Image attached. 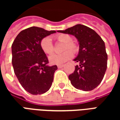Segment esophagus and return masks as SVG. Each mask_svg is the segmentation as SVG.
Here are the masks:
<instances>
[{
	"label": "esophagus",
	"mask_w": 120,
	"mask_h": 120,
	"mask_svg": "<svg viewBox=\"0 0 120 120\" xmlns=\"http://www.w3.org/2000/svg\"><path fill=\"white\" fill-rule=\"evenodd\" d=\"M57 67L58 68H62L64 67V65H58Z\"/></svg>",
	"instance_id": "34e87169"
}]
</instances>
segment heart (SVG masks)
Listing matches in <instances>:
<instances>
[{
    "label": "heart",
    "instance_id": "heart-1",
    "mask_svg": "<svg viewBox=\"0 0 120 120\" xmlns=\"http://www.w3.org/2000/svg\"><path fill=\"white\" fill-rule=\"evenodd\" d=\"M55 38L58 42L64 43L65 45L63 48V51L64 52L62 54H53L49 57V60L52 64L54 65H60L62 64L68 60H70L73 57V52H76L78 50V47L75 44L72 42V38L70 35L67 34H60L56 35ZM40 47L42 51L48 55H51L54 51V46L52 44V40L50 37H45L40 42ZM67 51H66V50ZM66 51L65 52V51ZM72 50V52L71 51Z\"/></svg>",
    "mask_w": 120,
    "mask_h": 120
}]
</instances>
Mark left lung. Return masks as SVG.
Segmentation results:
<instances>
[{
  "label": "left lung",
  "mask_w": 120,
  "mask_h": 120,
  "mask_svg": "<svg viewBox=\"0 0 120 120\" xmlns=\"http://www.w3.org/2000/svg\"><path fill=\"white\" fill-rule=\"evenodd\" d=\"M59 33L73 35L79 44V51L74 61L79 63L69 76L76 89L89 91L101 83L105 73L107 55L105 45L96 32L84 25L76 24Z\"/></svg>",
  "instance_id": "1"
}]
</instances>
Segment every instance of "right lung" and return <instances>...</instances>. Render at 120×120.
Wrapping results in <instances>:
<instances>
[{"label":"right lung","instance_id":"right-lung-1","mask_svg":"<svg viewBox=\"0 0 120 120\" xmlns=\"http://www.w3.org/2000/svg\"><path fill=\"white\" fill-rule=\"evenodd\" d=\"M56 33L31 27L19 33L11 46L12 65L22 87L31 94L46 93L52 85L56 65L49 66L40 47L44 38Z\"/></svg>","mask_w":120,"mask_h":120}]
</instances>
